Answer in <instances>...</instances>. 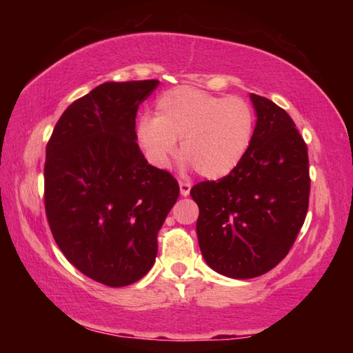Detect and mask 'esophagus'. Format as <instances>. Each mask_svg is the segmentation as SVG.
<instances>
[{
    "label": "esophagus",
    "instance_id": "1",
    "mask_svg": "<svg viewBox=\"0 0 353 353\" xmlns=\"http://www.w3.org/2000/svg\"><path fill=\"white\" fill-rule=\"evenodd\" d=\"M179 188H181V196H188L190 194V190H191V185L188 182H181L179 183Z\"/></svg>",
    "mask_w": 353,
    "mask_h": 353
}]
</instances>
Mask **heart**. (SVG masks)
<instances>
[{"label":"heart","instance_id":"b5f03b06","mask_svg":"<svg viewBox=\"0 0 353 353\" xmlns=\"http://www.w3.org/2000/svg\"><path fill=\"white\" fill-rule=\"evenodd\" d=\"M255 115L240 98H223L191 87H176L155 101L154 117L137 124V141L149 163L166 168L177 151L202 177L232 174L252 145Z\"/></svg>","mask_w":353,"mask_h":353}]
</instances>
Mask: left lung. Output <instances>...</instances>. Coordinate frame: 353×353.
<instances>
[{"instance_id":"1","label":"left lung","mask_w":353,"mask_h":353,"mask_svg":"<svg viewBox=\"0 0 353 353\" xmlns=\"http://www.w3.org/2000/svg\"><path fill=\"white\" fill-rule=\"evenodd\" d=\"M252 145L240 166L190 194L199 207L196 232L202 256L218 274L254 279L290 252L305 221L310 196L307 145L272 101L250 93Z\"/></svg>"}]
</instances>
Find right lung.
<instances>
[{"mask_svg":"<svg viewBox=\"0 0 353 353\" xmlns=\"http://www.w3.org/2000/svg\"><path fill=\"white\" fill-rule=\"evenodd\" d=\"M157 85L101 83L62 113L46 146L52 236L76 270L113 288L151 270L157 232L179 198L176 179L149 165L137 143V109Z\"/></svg>","mask_w":353,"mask_h":353,"instance_id":"obj_1","label":"right lung"}]
</instances>
